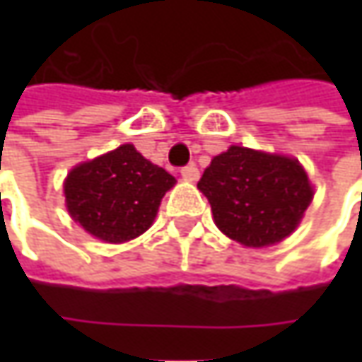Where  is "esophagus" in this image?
<instances>
[{"label": "esophagus", "mask_w": 362, "mask_h": 362, "mask_svg": "<svg viewBox=\"0 0 362 362\" xmlns=\"http://www.w3.org/2000/svg\"><path fill=\"white\" fill-rule=\"evenodd\" d=\"M181 177L187 179V181H197V179H199V169H197L195 165H185V167L181 169Z\"/></svg>", "instance_id": "obj_1"}]
</instances>
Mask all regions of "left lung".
Listing matches in <instances>:
<instances>
[{
    "label": "left lung",
    "mask_w": 362,
    "mask_h": 362,
    "mask_svg": "<svg viewBox=\"0 0 362 362\" xmlns=\"http://www.w3.org/2000/svg\"><path fill=\"white\" fill-rule=\"evenodd\" d=\"M217 228L247 247H264L296 230L314 191L296 159L230 146L197 183Z\"/></svg>",
    "instance_id": "obj_1"
}]
</instances>
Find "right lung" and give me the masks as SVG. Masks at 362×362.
Returning a JSON list of instances; mask_svg holds the SVG:
<instances>
[{"label": "right lung", "mask_w": 362, "mask_h": 362, "mask_svg": "<svg viewBox=\"0 0 362 362\" xmlns=\"http://www.w3.org/2000/svg\"><path fill=\"white\" fill-rule=\"evenodd\" d=\"M175 177L146 160L132 145H120L72 169L64 195L70 216L108 243L129 242L151 228Z\"/></svg>", "instance_id": "right-lung-1"}]
</instances>
